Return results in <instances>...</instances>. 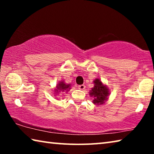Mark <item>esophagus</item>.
Instances as JSON below:
<instances>
[{"mask_svg":"<svg viewBox=\"0 0 154 154\" xmlns=\"http://www.w3.org/2000/svg\"><path fill=\"white\" fill-rule=\"evenodd\" d=\"M78 88H79V89H80V90H84V89H85V85L82 84V85H78Z\"/></svg>","mask_w":154,"mask_h":154,"instance_id":"esophagus-1","label":"esophagus"}]
</instances>
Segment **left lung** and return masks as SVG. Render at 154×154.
<instances>
[{"label":"left lung","instance_id":"1","mask_svg":"<svg viewBox=\"0 0 154 154\" xmlns=\"http://www.w3.org/2000/svg\"><path fill=\"white\" fill-rule=\"evenodd\" d=\"M94 82V86L90 91V94L94 97V103L96 105L103 104L107 99L109 94L108 88L103 85L102 82L99 79H96Z\"/></svg>","mask_w":154,"mask_h":154}]
</instances>
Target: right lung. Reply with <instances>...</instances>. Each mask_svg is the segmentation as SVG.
<instances>
[{
    "mask_svg": "<svg viewBox=\"0 0 154 154\" xmlns=\"http://www.w3.org/2000/svg\"><path fill=\"white\" fill-rule=\"evenodd\" d=\"M70 89V85L65 84L63 82H60L58 83V85L57 86V90L59 91H64Z\"/></svg>",
    "mask_w": 154,
    "mask_h": 154,
    "instance_id": "right-lung-1",
    "label": "right lung"
}]
</instances>
